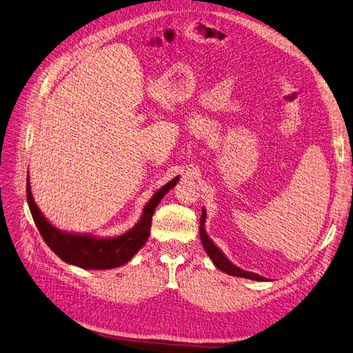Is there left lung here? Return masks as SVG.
<instances>
[{
  "label": "left lung",
  "instance_id": "left-lung-1",
  "mask_svg": "<svg viewBox=\"0 0 353 353\" xmlns=\"http://www.w3.org/2000/svg\"><path fill=\"white\" fill-rule=\"evenodd\" d=\"M205 216L207 212L203 207L201 210V219H200V239L203 243V248L205 249V254L209 255V258L213 261V264L216 265V268H219L223 273H227L230 276H236V277H245L249 280H256V282H267V277L259 276L256 273H252V271H246L240 267H237L236 264H232L231 261L225 256L223 252L214 245L213 240L209 237V234L205 231Z\"/></svg>",
  "mask_w": 353,
  "mask_h": 353
}]
</instances>
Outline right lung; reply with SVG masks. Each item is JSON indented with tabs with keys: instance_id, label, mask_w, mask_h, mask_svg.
Listing matches in <instances>:
<instances>
[{
	"instance_id": "add662e5",
	"label": "right lung",
	"mask_w": 353,
	"mask_h": 353,
	"mask_svg": "<svg viewBox=\"0 0 353 353\" xmlns=\"http://www.w3.org/2000/svg\"><path fill=\"white\" fill-rule=\"evenodd\" d=\"M179 179V176L171 179L153 194L143 207L140 219L131 230L113 237H99L94 234L70 232L57 228L34 201L30 176L26 177V200L43 240L62 261L85 270H112L125 265L149 240L153 212L170 189L177 185Z\"/></svg>"
}]
</instances>
